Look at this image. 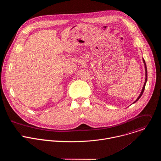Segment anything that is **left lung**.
I'll list each match as a JSON object with an SVG mask.
<instances>
[{
  "instance_id": "8db88e82",
  "label": "left lung",
  "mask_w": 161,
  "mask_h": 161,
  "mask_svg": "<svg viewBox=\"0 0 161 161\" xmlns=\"http://www.w3.org/2000/svg\"><path fill=\"white\" fill-rule=\"evenodd\" d=\"M143 63H144V65H145V83L143 85V88H142V90L141 92V94H140V96H138V97L137 98V99L133 103H135L136 101H137L139 100V99L142 97L143 92H144V90H145V85H146V83H147V65H146V63H145V61L144 60V58H143Z\"/></svg>"
}]
</instances>
